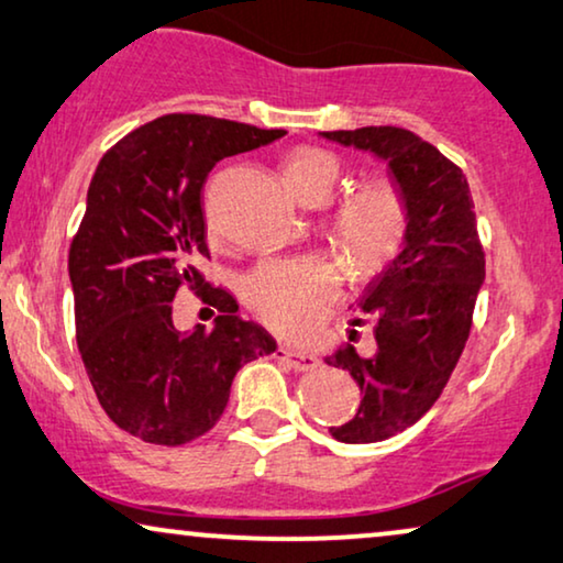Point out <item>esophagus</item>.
Instances as JSON below:
<instances>
[{"instance_id":"obj_1","label":"esophagus","mask_w":563,"mask_h":563,"mask_svg":"<svg viewBox=\"0 0 563 563\" xmlns=\"http://www.w3.org/2000/svg\"><path fill=\"white\" fill-rule=\"evenodd\" d=\"M275 360H280V362L288 364V367L300 369V372H311L321 364L319 360L313 357V354L296 352V350H290V346H278V350H275Z\"/></svg>"}]
</instances>
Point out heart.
Instances as JSON below:
<instances>
[{"mask_svg":"<svg viewBox=\"0 0 563 563\" xmlns=\"http://www.w3.org/2000/svg\"><path fill=\"white\" fill-rule=\"evenodd\" d=\"M344 163L327 147H298L285 161V184L303 203H323L336 191ZM410 209L398 180L372 178L331 209V234L360 275L383 273L400 255ZM344 267L329 252L263 260L244 278V303L267 329L290 339L319 331L342 296Z\"/></svg>","mask_w":563,"mask_h":563,"instance_id":"1","label":"heart"}]
</instances>
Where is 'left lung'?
Here are the masks:
<instances>
[{
    "mask_svg": "<svg viewBox=\"0 0 563 563\" xmlns=\"http://www.w3.org/2000/svg\"><path fill=\"white\" fill-rule=\"evenodd\" d=\"M323 137L383 155L410 209L400 255L360 303L375 319L377 352L362 357L342 344L327 357L364 393L357 416L331 429V437L372 443L406 431L439 400L470 339L485 250L466 176L431 142L390 124Z\"/></svg>",
    "mask_w": 563,
    "mask_h": 563,
    "instance_id": "obj_1",
    "label": "left lung"
}]
</instances>
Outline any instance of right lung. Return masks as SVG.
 I'll return each instance as SVG.
<instances>
[{"label":"right lung","mask_w":563,"mask_h":563,"mask_svg":"<svg viewBox=\"0 0 563 563\" xmlns=\"http://www.w3.org/2000/svg\"><path fill=\"white\" fill-rule=\"evenodd\" d=\"M283 130L165 114L101 157L68 252L76 342L107 416L157 446L211 431L242 364L275 352L236 316L232 292L206 283L203 184L213 165L283 137ZM188 287L220 311L211 332L178 335L172 298ZM208 310V309H207Z\"/></svg>","instance_id":"1"}]
</instances>
